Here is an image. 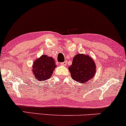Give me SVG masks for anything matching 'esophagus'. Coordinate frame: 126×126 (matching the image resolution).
I'll return each mask as SVG.
<instances>
[{"label":"esophagus","instance_id":"1","mask_svg":"<svg viewBox=\"0 0 126 126\" xmlns=\"http://www.w3.org/2000/svg\"><path fill=\"white\" fill-rule=\"evenodd\" d=\"M60 64H61L62 66H66L67 65V62H63V63H60Z\"/></svg>","mask_w":126,"mask_h":126}]
</instances>
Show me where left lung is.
<instances>
[{
	"label": "left lung",
	"mask_w": 126,
	"mask_h": 126,
	"mask_svg": "<svg viewBox=\"0 0 126 126\" xmlns=\"http://www.w3.org/2000/svg\"><path fill=\"white\" fill-rule=\"evenodd\" d=\"M73 79L85 84L94 77L96 73L95 62L88 55L79 53L73 58L72 64L68 67Z\"/></svg>",
	"instance_id": "8db88e82"
}]
</instances>
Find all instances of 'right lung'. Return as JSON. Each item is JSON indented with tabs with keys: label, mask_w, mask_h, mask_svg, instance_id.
<instances>
[{
	"label": "right lung",
	"mask_w": 126,
	"mask_h": 126,
	"mask_svg": "<svg viewBox=\"0 0 126 126\" xmlns=\"http://www.w3.org/2000/svg\"><path fill=\"white\" fill-rule=\"evenodd\" d=\"M56 66L53 58L42 55L34 62L31 71L35 79L44 81L50 78Z\"/></svg>",
	"instance_id": "1"
}]
</instances>
